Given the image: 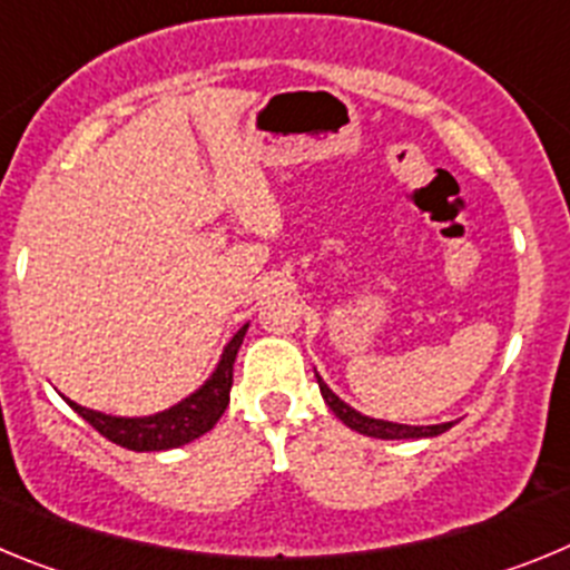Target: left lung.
Listing matches in <instances>:
<instances>
[{
  "instance_id": "left-lung-1",
  "label": "left lung",
  "mask_w": 570,
  "mask_h": 570,
  "mask_svg": "<svg viewBox=\"0 0 570 570\" xmlns=\"http://www.w3.org/2000/svg\"><path fill=\"white\" fill-rule=\"evenodd\" d=\"M317 377V386H321L323 400H326V406L348 425V429H355V432L366 434V438H381V440H417V438H438V434L449 432L454 423H440V425H403V423H389V420H374L366 417V414L355 412L352 406H346L335 392H332L326 383L321 381V374Z\"/></svg>"
}]
</instances>
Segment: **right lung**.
<instances>
[{
	"label": "right lung",
	"mask_w": 570,
	"mask_h": 570,
	"mask_svg": "<svg viewBox=\"0 0 570 570\" xmlns=\"http://www.w3.org/2000/svg\"><path fill=\"white\" fill-rule=\"evenodd\" d=\"M247 335V326H240L235 332L233 341L224 348L222 363L213 372L207 383L198 389L196 394H189L187 400H181L178 406L167 409V412H158L153 417H110V414L94 412V409H85L73 400H68L73 412H79L87 423L94 425L101 438H107L110 443L121 445V449L130 451H164V449H178V445L189 443V440L202 438L218 423V417L224 414V409L229 406V389H233V363L238 355L240 343Z\"/></svg>",
	"instance_id": "add662e5"
}]
</instances>
